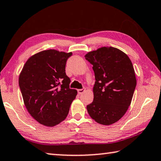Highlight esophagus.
I'll return each mask as SVG.
<instances>
[{
	"label": "esophagus",
	"instance_id": "34e87169",
	"mask_svg": "<svg viewBox=\"0 0 161 161\" xmlns=\"http://www.w3.org/2000/svg\"><path fill=\"white\" fill-rule=\"evenodd\" d=\"M85 91H86V88H83V89H78V93L79 94V95H81V94H83Z\"/></svg>",
	"mask_w": 161,
	"mask_h": 161
}]
</instances>
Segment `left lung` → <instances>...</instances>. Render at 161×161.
I'll return each mask as SVG.
<instances>
[{
    "label": "left lung",
    "instance_id": "8db88e82",
    "mask_svg": "<svg viewBox=\"0 0 161 161\" xmlns=\"http://www.w3.org/2000/svg\"><path fill=\"white\" fill-rule=\"evenodd\" d=\"M86 59L93 65L95 83L93 102L87 106L90 116L104 125L122 118L131 104L137 80L131 60L114 47L90 51Z\"/></svg>",
    "mask_w": 161,
    "mask_h": 161
}]
</instances>
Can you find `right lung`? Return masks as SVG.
<instances>
[{"label": "right lung", "mask_w": 161, "mask_h": 161, "mask_svg": "<svg viewBox=\"0 0 161 161\" xmlns=\"http://www.w3.org/2000/svg\"><path fill=\"white\" fill-rule=\"evenodd\" d=\"M72 53L50 49L27 59L19 76L24 105L30 115L47 127L58 125L69 114L77 90L69 88L66 60Z\"/></svg>", "instance_id": "add662e5"}]
</instances>
